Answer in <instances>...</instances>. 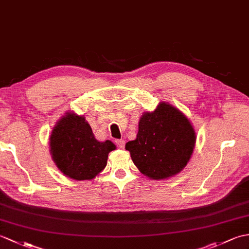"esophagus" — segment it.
<instances>
[{
    "label": "esophagus",
    "mask_w": 249,
    "mask_h": 249,
    "mask_svg": "<svg viewBox=\"0 0 249 249\" xmlns=\"http://www.w3.org/2000/svg\"><path fill=\"white\" fill-rule=\"evenodd\" d=\"M115 143H117L118 146L121 148H124L125 146V141L122 140V139H121V140H115Z\"/></svg>",
    "instance_id": "esophagus-1"
}]
</instances>
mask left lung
<instances>
[{
  "instance_id": "1",
  "label": "left lung",
  "mask_w": 249,
  "mask_h": 249,
  "mask_svg": "<svg viewBox=\"0 0 249 249\" xmlns=\"http://www.w3.org/2000/svg\"><path fill=\"white\" fill-rule=\"evenodd\" d=\"M195 132L184 114L166 103L142 115L137 139L126 143L134 163L152 179L176 175L187 165L195 145Z\"/></svg>"
}]
</instances>
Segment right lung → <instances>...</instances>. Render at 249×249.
<instances>
[{"instance_id": "obj_1", "label": "right lung", "mask_w": 249, "mask_h": 249, "mask_svg": "<svg viewBox=\"0 0 249 249\" xmlns=\"http://www.w3.org/2000/svg\"><path fill=\"white\" fill-rule=\"evenodd\" d=\"M50 143L56 165L75 180L94 178L106 166L108 154L115 148L111 141H97L85 118L71 112L54 127Z\"/></svg>"}]
</instances>
